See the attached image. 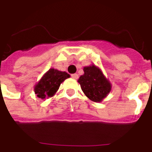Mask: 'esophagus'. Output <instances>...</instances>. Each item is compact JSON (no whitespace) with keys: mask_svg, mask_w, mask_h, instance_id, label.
I'll list each match as a JSON object with an SVG mask.
<instances>
[{"mask_svg":"<svg viewBox=\"0 0 152 152\" xmlns=\"http://www.w3.org/2000/svg\"><path fill=\"white\" fill-rule=\"evenodd\" d=\"M71 77H72V78H74V79H77V78H78V75H77V74H73V75H71Z\"/></svg>","mask_w":152,"mask_h":152,"instance_id":"obj_1","label":"esophagus"}]
</instances>
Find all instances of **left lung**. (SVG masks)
Masks as SVG:
<instances>
[{"mask_svg":"<svg viewBox=\"0 0 152 152\" xmlns=\"http://www.w3.org/2000/svg\"><path fill=\"white\" fill-rule=\"evenodd\" d=\"M84 75L80 76L78 83L82 90L89 99L101 102L111 91V84L102 70L96 66H85Z\"/></svg>","mask_w":152,"mask_h":152,"instance_id":"1","label":"left lung"}]
</instances>
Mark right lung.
Segmentation results:
<instances>
[{"mask_svg":"<svg viewBox=\"0 0 152 152\" xmlns=\"http://www.w3.org/2000/svg\"><path fill=\"white\" fill-rule=\"evenodd\" d=\"M68 77H70V75L66 72L51 68L36 85L34 88L35 93L41 99L52 97L58 91L60 84Z\"/></svg>","mask_w":152,"mask_h":152,"instance_id":"obj_1","label":"right lung"}]
</instances>
